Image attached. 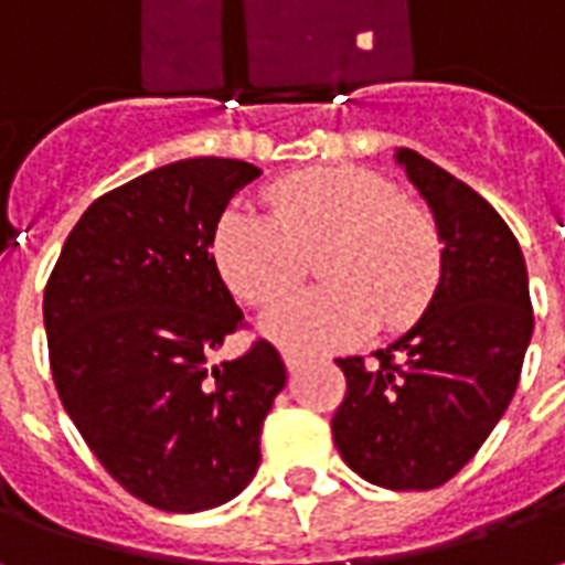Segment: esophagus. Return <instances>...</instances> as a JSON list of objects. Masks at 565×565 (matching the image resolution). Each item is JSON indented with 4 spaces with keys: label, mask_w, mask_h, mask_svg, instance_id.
Listing matches in <instances>:
<instances>
[{
    "label": "esophagus",
    "mask_w": 565,
    "mask_h": 565,
    "mask_svg": "<svg viewBox=\"0 0 565 565\" xmlns=\"http://www.w3.org/2000/svg\"><path fill=\"white\" fill-rule=\"evenodd\" d=\"M284 366L290 369V372H299V369L306 366V356L290 354V351H287V354H284Z\"/></svg>",
    "instance_id": "esophagus-1"
}]
</instances>
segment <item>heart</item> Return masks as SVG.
<instances>
[{
  "mask_svg": "<svg viewBox=\"0 0 565 565\" xmlns=\"http://www.w3.org/2000/svg\"><path fill=\"white\" fill-rule=\"evenodd\" d=\"M275 214L235 205L214 230L223 281L247 306H271L302 281L318 254L327 287L271 308L263 332L290 354H318L399 330L420 315L441 269L433 217L356 166L287 174L271 186Z\"/></svg>",
  "mask_w": 565,
  "mask_h": 565,
  "instance_id": "heart-1",
  "label": "heart"
}]
</instances>
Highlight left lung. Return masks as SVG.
<instances>
[{
    "label": "left lung",
    "mask_w": 565,
    "mask_h": 565,
    "mask_svg": "<svg viewBox=\"0 0 565 565\" xmlns=\"http://www.w3.org/2000/svg\"><path fill=\"white\" fill-rule=\"evenodd\" d=\"M436 217L441 271L415 327L363 356L335 360L348 379L332 438L360 478L433 490L472 460L521 381L533 306L521 245L497 209L417 150L396 148Z\"/></svg>",
    "instance_id": "1"
}]
</instances>
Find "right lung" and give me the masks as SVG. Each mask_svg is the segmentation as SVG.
<instances>
[{
    "instance_id": "right-lung-1",
    "label": "right lung",
    "mask_w": 565,
    "mask_h": 565,
    "mask_svg": "<svg viewBox=\"0 0 565 565\" xmlns=\"http://www.w3.org/2000/svg\"><path fill=\"white\" fill-rule=\"evenodd\" d=\"M257 166L193 157L132 178L81 214L44 287L60 403L117 484L160 511L214 509L259 466V433L287 384L254 342L211 354L245 315L211 245Z\"/></svg>"
}]
</instances>
